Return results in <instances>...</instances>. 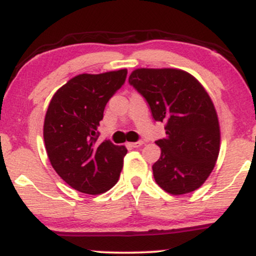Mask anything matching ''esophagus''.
I'll return each mask as SVG.
<instances>
[{"label":"esophagus","instance_id":"1","mask_svg":"<svg viewBox=\"0 0 256 256\" xmlns=\"http://www.w3.org/2000/svg\"><path fill=\"white\" fill-rule=\"evenodd\" d=\"M144 144V142L143 140H138V142H134V143H128V146H132V148H138V146H143Z\"/></svg>","mask_w":256,"mask_h":256}]
</instances>
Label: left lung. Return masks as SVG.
<instances>
[{
    "label": "left lung",
    "mask_w": 256,
    "mask_h": 256,
    "mask_svg": "<svg viewBox=\"0 0 256 256\" xmlns=\"http://www.w3.org/2000/svg\"><path fill=\"white\" fill-rule=\"evenodd\" d=\"M128 83L148 102L152 118L165 122L152 165L156 184L172 195L195 192L210 177L220 150V126L212 100L190 73L178 68H137Z\"/></svg>",
    "instance_id": "1"
}]
</instances>
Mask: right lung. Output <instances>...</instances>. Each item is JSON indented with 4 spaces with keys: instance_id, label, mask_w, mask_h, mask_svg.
<instances>
[{
    "instance_id": "right-lung-1",
    "label": "right lung",
    "mask_w": 256,
    "mask_h": 256,
    "mask_svg": "<svg viewBox=\"0 0 256 256\" xmlns=\"http://www.w3.org/2000/svg\"><path fill=\"white\" fill-rule=\"evenodd\" d=\"M128 70L70 79L52 96L43 137L52 168L78 192L100 195L118 182L128 152L110 140L98 144V128L107 102L125 83Z\"/></svg>"
}]
</instances>
